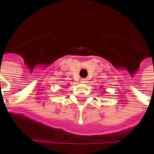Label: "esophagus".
<instances>
[{"instance_id": "34e87169", "label": "esophagus", "mask_w": 154, "mask_h": 154, "mask_svg": "<svg viewBox=\"0 0 154 154\" xmlns=\"http://www.w3.org/2000/svg\"><path fill=\"white\" fill-rule=\"evenodd\" d=\"M82 82H83V83H86V82H88V78H82V80H81Z\"/></svg>"}]
</instances>
